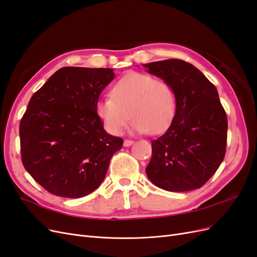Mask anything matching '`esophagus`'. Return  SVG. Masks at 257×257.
<instances>
[{
    "label": "esophagus",
    "instance_id": "1",
    "mask_svg": "<svg viewBox=\"0 0 257 257\" xmlns=\"http://www.w3.org/2000/svg\"><path fill=\"white\" fill-rule=\"evenodd\" d=\"M133 144H134V142L131 141V139H125V141H124V143H123L124 147H130V146H132Z\"/></svg>",
    "mask_w": 257,
    "mask_h": 257
}]
</instances>
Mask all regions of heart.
<instances>
[{
	"label": "heart",
	"instance_id": "1",
	"mask_svg": "<svg viewBox=\"0 0 257 257\" xmlns=\"http://www.w3.org/2000/svg\"><path fill=\"white\" fill-rule=\"evenodd\" d=\"M177 110V96L168 82L154 76L130 73L116 82L111 95L100 98L97 114L108 132L120 135L128 120L136 133L157 135L172 123Z\"/></svg>",
	"mask_w": 257,
	"mask_h": 257
}]
</instances>
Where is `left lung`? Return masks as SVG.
I'll use <instances>...</instances> for the list:
<instances>
[{
	"label": "left lung",
	"mask_w": 257,
	"mask_h": 257,
	"mask_svg": "<svg viewBox=\"0 0 257 257\" xmlns=\"http://www.w3.org/2000/svg\"><path fill=\"white\" fill-rule=\"evenodd\" d=\"M174 88L177 110L168 130L151 142L150 181L169 192L203 186L226 153L227 116L214 85L195 66L169 59L144 65Z\"/></svg>",
	"instance_id": "left-lung-1"
}]
</instances>
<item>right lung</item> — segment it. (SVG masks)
<instances>
[{"label": "right lung", "instance_id": "add662e5", "mask_svg": "<svg viewBox=\"0 0 257 257\" xmlns=\"http://www.w3.org/2000/svg\"><path fill=\"white\" fill-rule=\"evenodd\" d=\"M111 68H60L31 97L20 126L27 172L56 196L79 198L96 190L123 139L104 131L96 111Z\"/></svg>", "mask_w": 257, "mask_h": 257}]
</instances>
